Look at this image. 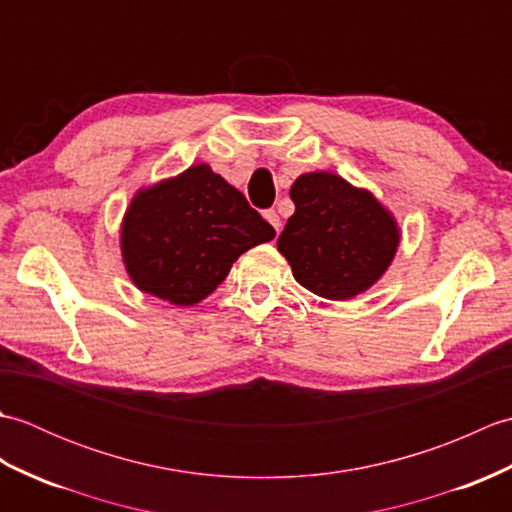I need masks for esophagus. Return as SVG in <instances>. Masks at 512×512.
I'll return each instance as SVG.
<instances>
[{
  "instance_id": "1",
  "label": "esophagus",
  "mask_w": 512,
  "mask_h": 512,
  "mask_svg": "<svg viewBox=\"0 0 512 512\" xmlns=\"http://www.w3.org/2000/svg\"><path fill=\"white\" fill-rule=\"evenodd\" d=\"M264 217H266V220H268L270 224H273V228H275V231L279 233V228H281V217L277 215V211H275V209H268V211H264Z\"/></svg>"
}]
</instances>
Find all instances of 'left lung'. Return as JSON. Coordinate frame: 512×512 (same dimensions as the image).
<instances>
[{"instance_id": "left-lung-1", "label": "left lung", "mask_w": 512, "mask_h": 512, "mask_svg": "<svg viewBox=\"0 0 512 512\" xmlns=\"http://www.w3.org/2000/svg\"><path fill=\"white\" fill-rule=\"evenodd\" d=\"M295 213L277 239L292 275L323 299H352L385 273L398 228L372 193L334 173H303L290 189Z\"/></svg>"}]
</instances>
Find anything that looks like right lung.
<instances>
[{
    "label": "right lung",
    "instance_id": "1",
    "mask_svg": "<svg viewBox=\"0 0 512 512\" xmlns=\"http://www.w3.org/2000/svg\"><path fill=\"white\" fill-rule=\"evenodd\" d=\"M273 237L242 191L198 165L136 195L121 244L140 290L193 306L222 284L239 255Z\"/></svg>",
    "mask_w": 512,
    "mask_h": 512
}]
</instances>
